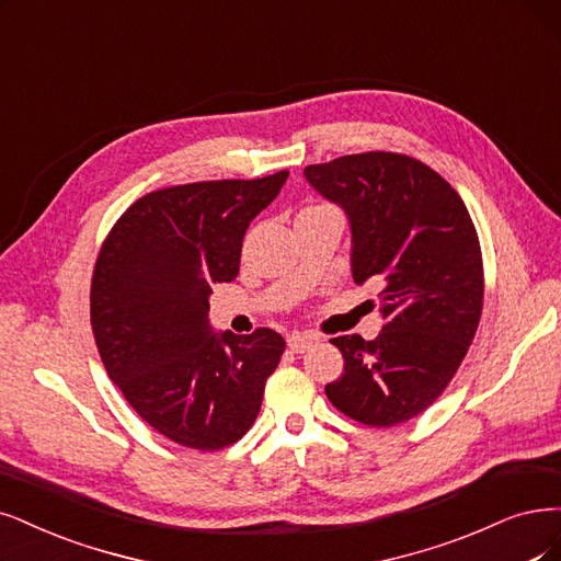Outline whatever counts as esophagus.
<instances>
[{
  "instance_id": "obj_1",
  "label": "esophagus",
  "mask_w": 561,
  "mask_h": 561,
  "mask_svg": "<svg viewBox=\"0 0 561 561\" xmlns=\"http://www.w3.org/2000/svg\"><path fill=\"white\" fill-rule=\"evenodd\" d=\"M314 342H319V337L312 335V333H291L286 337V344H288V348L294 351V354H305V351L312 346Z\"/></svg>"
}]
</instances>
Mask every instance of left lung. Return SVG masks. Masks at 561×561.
<instances>
[{
  "instance_id": "obj_1",
  "label": "left lung",
  "mask_w": 561,
  "mask_h": 561,
  "mask_svg": "<svg viewBox=\"0 0 561 561\" xmlns=\"http://www.w3.org/2000/svg\"><path fill=\"white\" fill-rule=\"evenodd\" d=\"M351 224L356 284H383L377 340H330L344 375L325 396L344 416L390 427L423 413L458 371L483 309V259L467 205L430 165L396 152L346 154L305 169Z\"/></svg>"
}]
</instances>
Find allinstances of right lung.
I'll return each mask as SVG.
<instances>
[{
	"label": "right lung",
	"instance_id": "add662e5",
	"mask_svg": "<svg viewBox=\"0 0 561 561\" xmlns=\"http://www.w3.org/2000/svg\"><path fill=\"white\" fill-rule=\"evenodd\" d=\"M286 178L152 192L101 244L90 319L103 367L138 416L180 446L219 450L242 439L284 354L275 330L215 333L207 312L213 284L238 275L249 221Z\"/></svg>",
	"mask_w": 561,
	"mask_h": 561
}]
</instances>
